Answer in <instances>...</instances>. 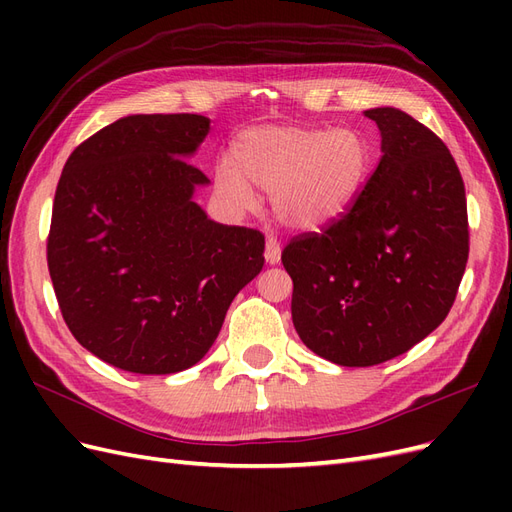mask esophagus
<instances>
[{"label":"esophagus","instance_id":"34e87169","mask_svg":"<svg viewBox=\"0 0 512 512\" xmlns=\"http://www.w3.org/2000/svg\"><path fill=\"white\" fill-rule=\"evenodd\" d=\"M282 258V250H280V243H277L273 237L267 239V245H265V260L267 265H277Z\"/></svg>","mask_w":512,"mask_h":512}]
</instances>
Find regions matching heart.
I'll return each instance as SVG.
<instances>
[{"mask_svg":"<svg viewBox=\"0 0 512 512\" xmlns=\"http://www.w3.org/2000/svg\"><path fill=\"white\" fill-rule=\"evenodd\" d=\"M367 166L369 149L356 130L265 126L241 134L232 164L218 166L215 183L241 209L254 205V185L271 196L284 228L316 232L350 207Z\"/></svg>","mask_w":512,"mask_h":512,"instance_id":"obj_1","label":"heart"}]
</instances>
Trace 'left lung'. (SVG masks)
Instances as JSON below:
<instances>
[{
    "mask_svg": "<svg viewBox=\"0 0 512 512\" xmlns=\"http://www.w3.org/2000/svg\"><path fill=\"white\" fill-rule=\"evenodd\" d=\"M382 158L354 205L282 252L292 322L322 359L369 367L408 352L451 312L470 252L451 151L393 106L369 108Z\"/></svg>",
    "mask_w": 512,
    "mask_h": 512,
    "instance_id": "8db88e82",
    "label": "left lung"
}]
</instances>
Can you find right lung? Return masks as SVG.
<instances>
[{
  "label": "right lung",
  "instance_id": "right-lung-1",
  "mask_svg": "<svg viewBox=\"0 0 512 512\" xmlns=\"http://www.w3.org/2000/svg\"><path fill=\"white\" fill-rule=\"evenodd\" d=\"M203 115H128L72 151L46 260L68 329L104 363L177 374L213 346L237 292L265 265V237L194 203Z\"/></svg>",
  "mask_w": 512,
  "mask_h": 512
}]
</instances>
